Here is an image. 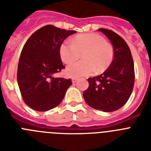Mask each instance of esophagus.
<instances>
[{
	"mask_svg": "<svg viewBox=\"0 0 151 151\" xmlns=\"http://www.w3.org/2000/svg\"><path fill=\"white\" fill-rule=\"evenodd\" d=\"M71 80H72V82H73V83H76V82H77L78 81V78H72Z\"/></svg>",
	"mask_w": 151,
	"mask_h": 151,
	"instance_id": "1",
	"label": "esophagus"
}]
</instances>
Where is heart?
Returning <instances> with one entry per match:
<instances>
[{"mask_svg":"<svg viewBox=\"0 0 151 151\" xmlns=\"http://www.w3.org/2000/svg\"><path fill=\"white\" fill-rule=\"evenodd\" d=\"M83 53L84 61L67 65L66 73L69 77L81 78L97 71L101 73L109 67L114 57V50L105 38L96 33L76 35L72 42L66 41L60 46V56L65 63H70Z\"/></svg>","mask_w":151,"mask_h":151,"instance_id":"1","label":"heart"}]
</instances>
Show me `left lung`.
I'll return each instance as SVG.
<instances>
[{"mask_svg":"<svg viewBox=\"0 0 151 151\" xmlns=\"http://www.w3.org/2000/svg\"><path fill=\"white\" fill-rule=\"evenodd\" d=\"M98 30L111 42L113 60L104 73L88 78L89 86L83 97L93 109L110 112L122 107L130 97L135 80L134 63L130 50L122 37L109 29Z\"/></svg>","mask_w":151,"mask_h":151,"instance_id":"obj_1","label":"left lung"}]
</instances>
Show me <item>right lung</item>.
Listing matches in <instances>:
<instances>
[{
	"mask_svg": "<svg viewBox=\"0 0 151 151\" xmlns=\"http://www.w3.org/2000/svg\"><path fill=\"white\" fill-rule=\"evenodd\" d=\"M75 32L48 24L33 33L24 44L17 79L23 100L32 109L46 111L56 107L72 84L70 79L54 75L65 68L60 46Z\"/></svg>",
	"mask_w": 151,
	"mask_h": 151,
	"instance_id": "obj_1",
	"label": "right lung"
}]
</instances>
